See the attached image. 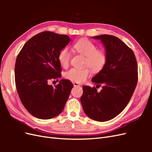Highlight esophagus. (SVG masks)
<instances>
[{
	"label": "esophagus",
	"instance_id": "obj_1",
	"mask_svg": "<svg viewBox=\"0 0 152 152\" xmlns=\"http://www.w3.org/2000/svg\"><path fill=\"white\" fill-rule=\"evenodd\" d=\"M73 85L74 86H81V84H78V83H77V82H73Z\"/></svg>",
	"mask_w": 152,
	"mask_h": 152
}]
</instances>
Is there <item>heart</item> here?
Instances as JSON below:
<instances>
[{
  "instance_id": "b5f03b06",
  "label": "heart",
  "mask_w": 152,
  "mask_h": 152,
  "mask_svg": "<svg viewBox=\"0 0 152 152\" xmlns=\"http://www.w3.org/2000/svg\"><path fill=\"white\" fill-rule=\"evenodd\" d=\"M73 49L78 54L85 56L84 66L82 69L71 68L65 72V77L73 82L82 83L91 75V68L94 73L102 71L107 62V54L104 49H98L97 45L87 39H81L73 45ZM72 55L68 48L61 50L58 54V61L63 68L70 65ZM90 68H89V67Z\"/></svg>"
}]
</instances>
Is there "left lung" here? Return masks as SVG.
Listing matches in <instances>:
<instances>
[{
  "label": "left lung",
  "instance_id": "8db88e82",
  "mask_svg": "<svg viewBox=\"0 0 152 152\" xmlns=\"http://www.w3.org/2000/svg\"><path fill=\"white\" fill-rule=\"evenodd\" d=\"M104 45L107 62L92 82L96 87L84 86L80 102L84 111L94 121L105 122L126 108L137 85L138 73L135 55L122 41L110 35L93 37ZM102 86L100 92L96 88Z\"/></svg>",
  "mask_w": 152,
  "mask_h": 152
}]
</instances>
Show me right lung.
Returning <instances> with one entry per match:
<instances>
[{"instance_id": "right-lung-1", "label": "right lung", "mask_w": 152, "mask_h": 152, "mask_svg": "<svg viewBox=\"0 0 152 152\" xmlns=\"http://www.w3.org/2000/svg\"><path fill=\"white\" fill-rule=\"evenodd\" d=\"M70 41L68 35L42 31L27 41L18 54L15 70L18 94L27 111L36 118H54L65 107L72 82L61 79L55 87L49 82L61 77L58 54Z\"/></svg>"}]
</instances>
